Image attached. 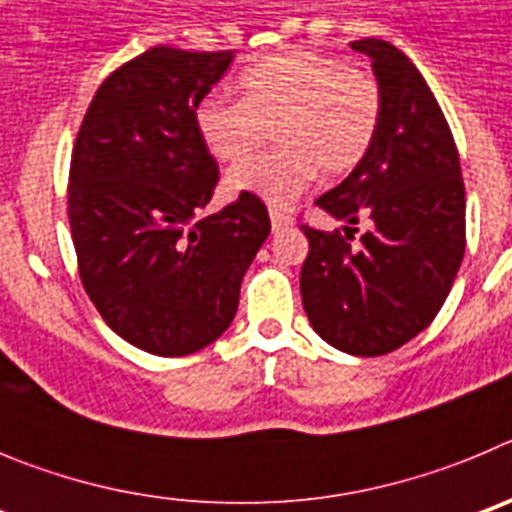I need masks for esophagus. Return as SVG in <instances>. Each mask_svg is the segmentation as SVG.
I'll use <instances>...</instances> for the list:
<instances>
[{"mask_svg": "<svg viewBox=\"0 0 512 512\" xmlns=\"http://www.w3.org/2000/svg\"><path fill=\"white\" fill-rule=\"evenodd\" d=\"M269 217H271V228H274V233H279V230L289 228V225L295 223L292 215H287V212L282 210H269Z\"/></svg>", "mask_w": 512, "mask_h": 512, "instance_id": "esophagus-1", "label": "esophagus"}]
</instances>
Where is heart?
<instances>
[{
  "mask_svg": "<svg viewBox=\"0 0 512 512\" xmlns=\"http://www.w3.org/2000/svg\"><path fill=\"white\" fill-rule=\"evenodd\" d=\"M382 89L366 69L315 53H284L253 63L238 81V102L207 97L197 130L223 164H240L271 132L279 152L238 166L228 187L289 207L320 174L338 179L356 169L377 138Z\"/></svg>",
  "mask_w": 512,
  "mask_h": 512,
  "instance_id": "1",
  "label": "heart"
}]
</instances>
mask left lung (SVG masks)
<instances>
[{"label": "left lung", "instance_id": "8db88e82", "mask_svg": "<svg viewBox=\"0 0 512 512\" xmlns=\"http://www.w3.org/2000/svg\"><path fill=\"white\" fill-rule=\"evenodd\" d=\"M382 89L366 158L315 205L343 233L302 225V307L325 343L390 354L433 323L464 259V182L454 135L415 63L387 40H354ZM361 219L367 230L353 238Z\"/></svg>", "mask_w": 512, "mask_h": 512}]
</instances>
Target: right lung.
<instances>
[{"label":"right lung","instance_id":"obj_1","mask_svg":"<svg viewBox=\"0 0 512 512\" xmlns=\"http://www.w3.org/2000/svg\"><path fill=\"white\" fill-rule=\"evenodd\" d=\"M233 58L140 53L104 79L76 135L69 223L81 284L104 323L148 354L187 356L223 336L269 238L251 194L200 215L220 174L194 115Z\"/></svg>","mask_w":512,"mask_h":512}]
</instances>
